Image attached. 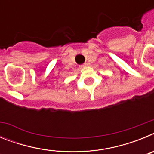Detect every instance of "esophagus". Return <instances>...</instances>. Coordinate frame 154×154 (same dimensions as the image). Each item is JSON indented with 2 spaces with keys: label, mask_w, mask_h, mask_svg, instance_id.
Listing matches in <instances>:
<instances>
[{
  "label": "esophagus",
  "mask_w": 154,
  "mask_h": 154,
  "mask_svg": "<svg viewBox=\"0 0 154 154\" xmlns=\"http://www.w3.org/2000/svg\"><path fill=\"white\" fill-rule=\"evenodd\" d=\"M87 65H88V64L85 63V64H83V65H81V68H82H82H85V67H86Z\"/></svg>",
  "instance_id": "34e87169"
}]
</instances>
